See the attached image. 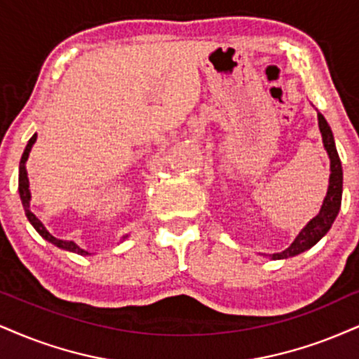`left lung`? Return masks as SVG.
Segmentation results:
<instances>
[{
  "instance_id": "left-lung-1",
  "label": "left lung",
  "mask_w": 359,
  "mask_h": 359,
  "mask_svg": "<svg viewBox=\"0 0 359 359\" xmlns=\"http://www.w3.org/2000/svg\"><path fill=\"white\" fill-rule=\"evenodd\" d=\"M318 126H320L323 146H325L326 153H328V158H330L328 191H326L325 200H323L320 213H318L313 219L308 221L306 226L298 233V236L294 238V241L291 243L285 251H281V253L268 255L271 259L291 258V256L303 253V251H306L311 246H315L316 243L330 231L331 224L334 223L336 216L339 213V208H341V196H343L341 161H339L338 151H336L333 131H331L328 121H326L325 116H323L320 111H318Z\"/></svg>"
}]
</instances>
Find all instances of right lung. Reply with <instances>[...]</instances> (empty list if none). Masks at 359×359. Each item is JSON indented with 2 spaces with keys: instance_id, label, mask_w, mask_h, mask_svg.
<instances>
[{
  "instance_id": "add662e5",
  "label": "right lung",
  "mask_w": 359,
  "mask_h": 359,
  "mask_svg": "<svg viewBox=\"0 0 359 359\" xmlns=\"http://www.w3.org/2000/svg\"><path fill=\"white\" fill-rule=\"evenodd\" d=\"M36 133H34L33 136H31L28 144H26L25 148V153L23 156H21V161H20V178H18V193H20V198H21V205L25 208V215L28 221L31 223V226L36 229L39 236L43 238V240H46L48 243H51V245H55L56 248H60V250H65V251H69V253H76V255H81V256H90L93 253H90L88 250H83L81 246H78L74 241H66V240H60V238L53 236V234L48 231V228L44 226L41 223V219L36 218V215L31 211L29 208V203H31V191H29V180H28V171H26V161H28V156H29V151L31 148H33V144L36 143ZM130 236V234H125V236L121 238L123 243L126 240V238Z\"/></svg>"
}]
</instances>
